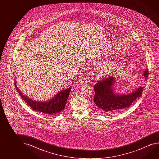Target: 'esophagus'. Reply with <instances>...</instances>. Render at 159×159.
Segmentation results:
<instances>
[{
	"mask_svg": "<svg viewBox=\"0 0 159 159\" xmlns=\"http://www.w3.org/2000/svg\"><path fill=\"white\" fill-rule=\"evenodd\" d=\"M79 81L81 84H85L87 81L86 78H85L84 76H81L80 79H79Z\"/></svg>",
	"mask_w": 159,
	"mask_h": 159,
	"instance_id": "obj_1",
	"label": "esophagus"
}]
</instances>
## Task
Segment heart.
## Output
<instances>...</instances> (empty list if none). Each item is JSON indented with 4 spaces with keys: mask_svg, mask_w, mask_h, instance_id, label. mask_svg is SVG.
Wrapping results in <instances>:
<instances>
[{
    "mask_svg": "<svg viewBox=\"0 0 159 159\" xmlns=\"http://www.w3.org/2000/svg\"><path fill=\"white\" fill-rule=\"evenodd\" d=\"M113 70V65L111 64H105L99 68V73H101V75H109L111 74Z\"/></svg>",
    "mask_w": 159,
    "mask_h": 159,
    "instance_id": "1",
    "label": "heart"
}]
</instances>
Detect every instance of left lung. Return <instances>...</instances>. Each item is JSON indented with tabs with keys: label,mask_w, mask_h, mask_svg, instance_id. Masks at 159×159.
<instances>
[{
	"label": "left lung",
	"mask_w": 159,
	"mask_h": 159,
	"mask_svg": "<svg viewBox=\"0 0 159 159\" xmlns=\"http://www.w3.org/2000/svg\"><path fill=\"white\" fill-rule=\"evenodd\" d=\"M148 75V71L147 69L143 73L146 80ZM115 79L114 76H111L98 81L94 85L95 108L100 113L107 114L120 112L130 107L142 94L143 86L139 87L135 91L129 94H115L112 87L116 81Z\"/></svg>",
	"instance_id": "left-lung-1"
}]
</instances>
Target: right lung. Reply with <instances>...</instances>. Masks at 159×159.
I'll return each instance as SVG.
<instances>
[{
  "instance_id": "right-lung-1",
  "label": "right lung",
  "mask_w": 159,
  "mask_h": 159,
  "mask_svg": "<svg viewBox=\"0 0 159 159\" xmlns=\"http://www.w3.org/2000/svg\"><path fill=\"white\" fill-rule=\"evenodd\" d=\"M14 85L16 90L18 92L21 99L26 102V104L28 105L32 109L48 115L57 114L64 110L71 89L68 88L65 90H63V91L57 93L54 98L48 101L39 102L29 99L25 96L16 86V81L14 82Z\"/></svg>"
}]
</instances>
